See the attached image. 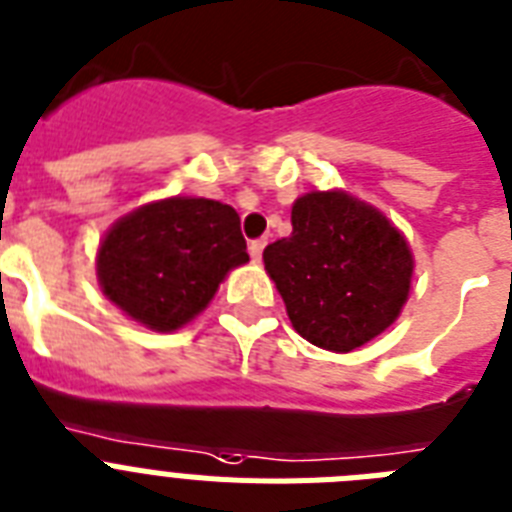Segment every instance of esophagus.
Returning <instances> with one entry per match:
<instances>
[{
	"label": "esophagus",
	"instance_id": "esophagus-1",
	"mask_svg": "<svg viewBox=\"0 0 512 512\" xmlns=\"http://www.w3.org/2000/svg\"><path fill=\"white\" fill-rule=\"evenodd\" d=\"M263 249H265V239H252V242H249V257H252L255 263H260Z\"/></svg>",
	"mask_w": 512,
	"mask_h": 512
}]
</instances>
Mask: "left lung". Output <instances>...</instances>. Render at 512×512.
Wrapping results in <instances>:
<instances>
[{
	"mask_svg": "<svg viewBox=\"0 0 512 512\" xmlns=\"http://www.w3.org/2000/svg\"><path fill=\"white\" fill-rule=\"evenodd\" d=\"M291 226L289 236L265 247L263 260L296 333L346 354L390 328L414 273L401 231L341 190L299 197Z\"/></svg>",
	"mask_w": 512,
	"mask_h": 512,
	"instance_id": "1",
	"label": "left lung"
}]
</instances>
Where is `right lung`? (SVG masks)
Returning a JSON list of instances; mask_svg holds the SVG:
<instances>
[{"label":"right lung","mask_w":512,"mask_h":512,"mask_svg":"<svg viewBox=\"0 0 512 512\" xmlns=\"http://www.w3.org/2000/svg\"><path fill=\"white\" fill-rule=\"evenodd\" d=\"M249 260L239 216L205 197H166L119 218L103 236L96 273L124 315L171 333L200 315L231 268Z\"/></svg>","instance_id":"right-lung-1"}]
</instances>
